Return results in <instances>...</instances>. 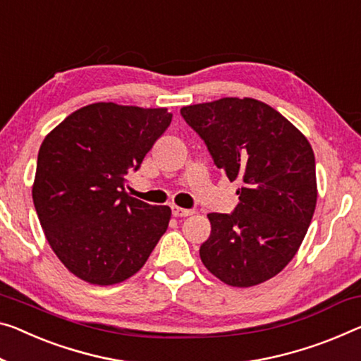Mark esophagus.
<instances>
[{
	"label": "esophagus",
	"mask_w": 361,
	"mask_h": 361,
	"mask_svg": "<svg viewBox=\"0 0 361 361\" xmlns=\"http://www.w3.org/2000/svg\"><path fill=\"white\" fill-rule=\"evenodd\" d=\"M173 214L176 216V218H185V216L193 214V209H185V208H180V207H173Z\"/></svg>",
	"instance_id": "esophagus-1"
}]
</instances>
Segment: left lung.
Returning <instances> with one entry per match:
<instances>
[{"mask_svg":"<svg viewBox=\"0 0 361 361\" xmlns=\"http://www.w3.org/2000/svg\"><path fill=\"white\" fill-rule=\"evenodd\" d=\"M180 114L214 164L242 184L234 213L208 214L212 234L200 258L227 286L262 284L295 257L312 223L318 198L313 148L290 121L253 98L190 104Z\"/></svg>","mask_w":361,"mask_h":361,"instance_id":"left-lung-1","label":"left lung"}]
</instances>
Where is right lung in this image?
<instances>
[{
	"mask_svg": "<svg viewBox=\"0 0 361 361\" xmlns=\"http://www.w3.org/2000/svg\"><path fill=\"white\" fill-rule=\"evenodd\" d=\"M173 119L166 108L93 103L43 140L32 198L45 237L66 268L95 286L119 284L147 263L166 232L169 207L126 192Z\"/></svg>",
	"mask_w": 361,
	"mask_h": 361,
	"instance_id": "add662e5",
	"label": "right lung"
}]
</instances>
